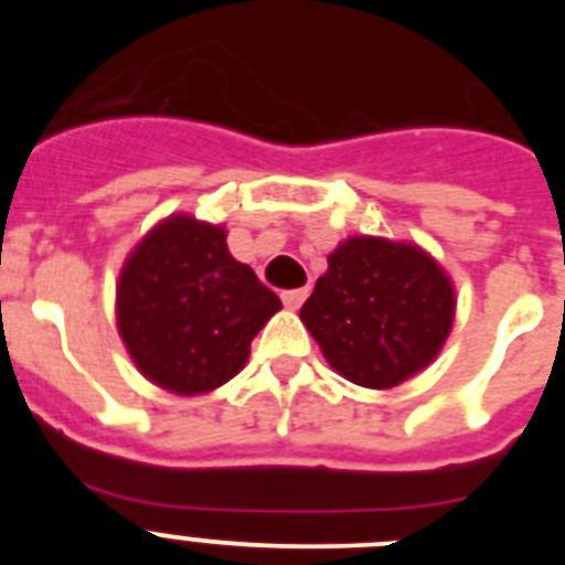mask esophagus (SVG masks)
Segmentation results:
<instances>
[{
	"label": "esophagus",
	"instance_id": "34e87169",
	"mask_svg": "<svg viewBox=\"0 0 565 565\" xmlns=\"http://www.w3.org/2000/svg\"><path fill=\"white\" fill-rule=\"evenodd\" d=\"M308 297V288H294V291H282V302H286V308H291V311H297L302 302H306Z\"/></svg>",
	"mask_w": 565,
	"mask_h": 565
}]
</instances>
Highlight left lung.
Instances as JSON below:
<instances>
[{
    "instance_id": "8db88e82",
    "label": "left lung",
    "mask_w": 565,
    "mask_h": 565,
    "mask_svg": "<svg viewBox=\"0 0 565 565\" xmlns=\"http://www.w3.org/2000/svg\"><path fill=\"white\" fill-rule=\"evenodd\" d=\"M348 382L391 391L436 362L456 319V286L433 254L387 237L342 239L299 311Z\"/></svg>"
}]
</instances>
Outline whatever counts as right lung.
<instances>
[{"label":"right lung","instance_id":"add662e5","mask_svg":"<svg viewBox=\"0 0 565 565\" xmlns=\"http://www.w3.org/2000/svg\"><path fill=\"white\" fill-rule=\"evenodd\" d=\"M282 308L257 274L232 257L226 228L169 214L129 252L115 319L143 379L174 396H203L237 376L252 339Z\"/></svg>","mask_w":565,"mask_h":565}]
</instances>
